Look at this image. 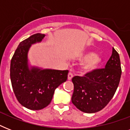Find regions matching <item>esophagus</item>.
<instances>
[{
  "label": "esophagus",
  "mask_w": 130,
  "mask_h": 130,
  "mask_svg": "<svg viewBox=\"0 0 130 130\" xmlns=\"http://www.w3.org/2000/svg\"><path fill=\"white\" fill-rule=\"evenodd\" d=\"M73 73H71V72H69V73H68V76H67V78H68V79H69V80H71V79L73 78Z\"/></svg>",
  "instance_id": "obj_1"
}]
</instances>
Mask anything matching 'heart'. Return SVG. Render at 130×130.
<instances>
[{
	"mask_svg": "<svg viewBox=\"0 0 130 130\" xmlns=\"http://www.w3.org/2000/svg\"><path fill=\"white\" fill-rule=\"evenodd\" d=\"M79 58L84 59L80 64V69L82 72L85 74L97 71L103 65V57L93 51L88 50L80 53Z\"/></svg>",
	"mask_w": 130,
	"mask_h": 130,
	"instance_id": "obj_1",
	"label": "heart"
}]
</instances>
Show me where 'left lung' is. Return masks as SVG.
<instances>
[{
	"instance_id": "8db88e82",
	"label": "left lung",
	"mask_w": 130,
	"mask_h": 130,
	"mask_svg": "<svg viewBox=\"0 0 130 130\" xmlns=\"http://www.w3.org/2000/svg\"><path fill=\"white\" fill-rule=\"evenodd\" d=\"M121 68L119 54L113 48L112 55L105 69H98L84 77L72 78L74 90L71 102L87 113H96L109 103L119 86Z\"/></svg>"
}]
</instances>
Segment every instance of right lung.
Here are the masks:
<instances>
[{"label":"right lung","mask_w":130,"mask_h":130,"mask_svg":"<svg viewBox=\"0 0 130 130\" xmlns=\"http://www.w3.org/2000/svg\"><path fill=\"white\" fill-rule=\"evenodd\" d=\"M45 34H36L20 42L11 61L10 77L13 92L22 106L40 110L51 103L55 89L67 79L68 70L43 69L29 63L31 45L42 41Z\"/></svg>","instance_id":"1"}]
</instances>
